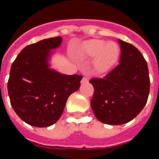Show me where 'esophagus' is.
<instances>
[{
  "mask_svg": "<svg viewBox=\"0 0 159 159\" xmlns=\"http://www.w3.org/2000/svg\"><path fill=\"white\" fill-rule=\"evenodd\" d=\"M87 82H89V78L87 76H83V80H82V83H87Z\"/></svg>",
  "mask_w": 159,
  "mask_h": 159,
  "instance_id": "obj_1",
  "label": "esophagus"
}]
</instances>
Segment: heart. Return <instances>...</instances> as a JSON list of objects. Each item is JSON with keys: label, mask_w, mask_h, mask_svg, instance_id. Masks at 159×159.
Instances as JSON below:
<instances>
[{"label": "heart", "mask_w": 159, "mask_h": 159, "mask_svg": "<svg viewBox=\"0 0 159 159\" xmlns=\"http://www.w3.org/2000/svg\"><path fill=\"white\" fill-rule=\"evenodd\" d=\"M83 58H94L93 68L98 73H105L114 66L119 55V47L115 42L93 40L87 42L80 51Z\"/></svg>", "instance_id": "heart-1"}]
</instances>
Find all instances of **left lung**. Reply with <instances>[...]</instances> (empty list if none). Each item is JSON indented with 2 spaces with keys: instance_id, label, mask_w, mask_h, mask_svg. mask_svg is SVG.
Listing matches in <instances>:
<instances>
[{
  "instance_id": "left-lung-1",
  "label": "left lung",
  "mask_w": 159,
  "mask_h": 159,
  "mask_svg": "<svg viewBox=\"0 0 159 159\" xmlns=\"http://www.w3.org/2000/svg\"><path fill=\"white\" fill-rule=\"evenodd\" d=\"M118 66L102 78H92L91 107L101 123L120 125L136 117L147 104L150 78L147 61L138 49L118 39Z\"/></svg>"
}]
</instances>
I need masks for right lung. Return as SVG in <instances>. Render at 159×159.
<instances>
[{"mask_svg": "<svg viewBox=\"0 0 159 159\" xmlns=\"http://www.w3.org/2000/svg\"><path fill=\"white\" fill-rule=\"evenodd\" d=\"M57 36L28 45L10 70L7 91L16 114L34 127L44 128L61 117L68 97L80 88L83 76L65 75L51 69L49 59L59 48Z\"/></svg>", "mask_w": 159, "mask_h": 159, "instance_id": "add662e5", "label": "right lung"}]
</instances>
